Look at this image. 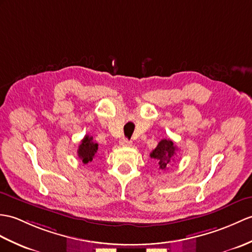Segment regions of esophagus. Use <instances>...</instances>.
<instances>
[{
	"mask_svg": "<svg viewBox=\"0 0 252 252\" xmlns=\"http://www.w3.org/2000/svg\"><path fill=\"white\" fill-rule=\"evenodd\" d=\"M120 145L124 146V147H130V146L132 145V142H131V140L126 139V138H124V139H121Z\"/></svg>",
	"mask_w": 252,
	"mask_h": 252,
	"instance_id": "esophagus-1",
	"label": "esophagus"
}]
</instances>
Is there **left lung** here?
I'll use <instances>...</instances> for the list:
<instances>
[{"label":"left lung","mask_w":252,"mask_h":252,"mask_svg":"<svg viewBox=\"0 0 252 252\" xmlns=\"http://www.w3.org/2000/svg\"><path fill=\"white\" fill-rule=\"evenodd\" d=\"M176 153L177 147L171 139H161L153 153L150 154V157L158 161L161 171H164L174 161Z\"/></svg>","instance_id":"left-lung-1"}]
</instances>
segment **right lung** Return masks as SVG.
Returning <instances> with one entry per match:
<instances>
[{
	"label": "right lung",
	"instance_id": "right-lung-1",
	"mask_svg": "<svg viewBox=\"0 0 252 252\" xmlns=\"http://www.w3.org/2000/svg\"><path fill=\"white\" fill-rule=\"evenodd\" d=\"M98 145L93 142V138L89 135H86L84 139L81 140L80 145L78 146L77 155L79 159L83 161L84 164L91 162L95 158V155L97 153Z\"/></svg>",
	"mask_w": 252,
	"mask_h": 252
}]
</instances>
